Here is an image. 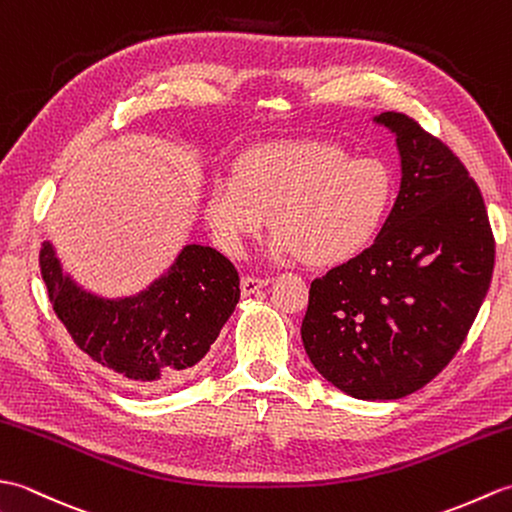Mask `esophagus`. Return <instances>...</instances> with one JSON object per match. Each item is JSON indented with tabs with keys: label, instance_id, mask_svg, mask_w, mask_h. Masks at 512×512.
I'll return each instance as SVG.
<instances>
[{
	"label": "esophagus",
	"instance_id": "34e87169",
	"mask_svg": "<svg viewBox=\"0 0 512 512\" xmlns=\"http://www.w3.org/2000/svg\"><path fill=\"white\" fill-rule=\"evenodd\" d=\"M270 284L268 279H264V277H242V295L244 297H250V295H255L257 290H262V288H266Z\"/></svg>",
	"mask_w": 512,
	"mask_h": 512
}]
</instances>
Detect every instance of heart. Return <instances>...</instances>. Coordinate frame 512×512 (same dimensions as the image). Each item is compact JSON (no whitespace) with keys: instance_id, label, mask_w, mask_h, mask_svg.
<instances>
[{"instance_id":"b5f03b06","label":"heart","mask_w":512,"mask_h":512,"mask_svg":"<svg viewBox=\"0 0 512 512\" xmlns=\"http://www.w3.org/2000/svg\"><path fill=\"white\" fill-rule=\"evenodd\" d=\"M394 198L396 176L385 160L303 140L246 151L235 176L211 182L204 215L228 255H242L273 215L270 255L339 266L374 242Z\"/></svg>"}]
</instances>
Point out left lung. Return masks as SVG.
<instances>
[{
    "label": "left lung",
    "mask_w": 512,
    "mask_h": 512,
    "mask_svg": "<svg viewBox=\"0 0 512 512\" xmlns=\"http://www.w3.org/2000/svg\"><path fill=\"white\" fill-rule=\"evenodd\" d=\"M372 121L396 138L400 191L374 244L314 279L301 341L314 369L358 400H396L460 350L491 286L484 198L458 156L405 114Z\"/></svg>",
    "instance_id": "1"
}]
</instances>
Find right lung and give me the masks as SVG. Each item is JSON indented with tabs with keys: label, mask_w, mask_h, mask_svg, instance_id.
<instances>
[{
	"label": "right lung",
	"mask_w": 512,
	"mask_h": 512,
	"mask_svg": "<svg viewBox=\"0 0 512 512\" xmlns=\"http://www.w3.org/2000/svg\"><path fill=\"white\" fill-rule=\"evenodd\" d=\"M52 308L76 347L134 391L182 383L211 350L239 301V275L211 246L187 244L151 284L125 297L81 286L46 239L39 250Z\"/></svg>",
	"instance_id": "1"
}]
</instances>
